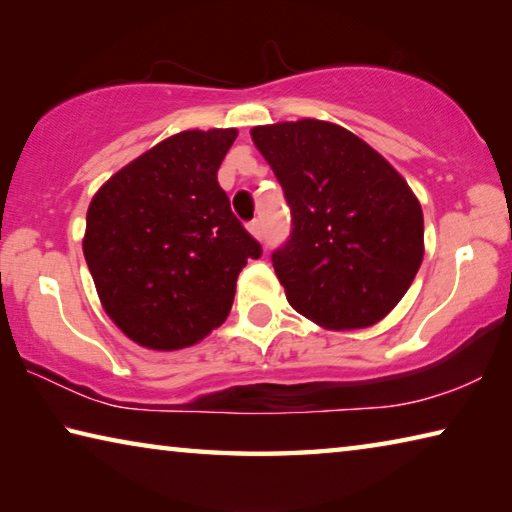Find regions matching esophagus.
<instances>
[{
  "instance_id": "1",
  "label": "esophagus",
  "mask_w": 512,
  "mask_h": 512,
  "mask_svg": "<svg viewBox=\"0 0 512 512\" xmlns=\"http://www.w3.org/2000/svg\"><path fill=\"white\" fill-rule=\"evenodd\" d=\"M248 232H250V235H253V237H262V232H264V228H262V221H259V219H255V221H250L248 223Z\"/></svg>"
}]
</instances>
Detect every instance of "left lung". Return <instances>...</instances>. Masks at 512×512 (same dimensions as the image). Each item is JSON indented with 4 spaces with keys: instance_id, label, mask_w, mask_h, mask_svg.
Masks as SVG:
<instances>
[{
    "instance_id": "obj_1",
    "label": "left lung",
    "mask_w": 512,
    "mask_h": 512,
    "mask_svg": "<svg viewBox=\"0 0 512 512\" xmlns=\"http://www.w3.org/2000/svg\"><path fill=\"white\" fill-rule=\"evenodd\" d=\"M291 207V237L273 253L289 305L325 329L379 323L424 257L420 201L391 162L339 124L255 126Z\"/></svg>"
}]
</instances>
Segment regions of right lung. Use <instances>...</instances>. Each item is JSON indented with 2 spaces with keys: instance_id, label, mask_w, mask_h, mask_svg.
<instances>
[{
  "instance_id": "obj_1",
  "label": "right lung",
  "mask_w": 512,
  "mask_h": 512,
  "mask_svg": "<svg viewBox=\"0 0 512 512\" xmlns=\"http://www.w3.org/2000/svg\"><path fill=\"white\" fill-rule=\"evenodd\" d=\"M237 128L171 135L103 183L83 255L106 314L149 350L205 339L230 314L241 268L262 255L216 180Z\"/></svg>"
}]
</instances>
